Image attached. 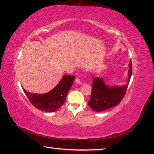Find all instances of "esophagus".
Wrapping results in <instances>:
<instances>
[{
    "mask_svg": "<svg viewBox=\"0 0 154 154\" xmlns=\"http://www.w3.org/2000/svg\"><path fill=\"white\" fill-rule=\"evenodd\" d=\"M75 83H77V84H81L82 83V82H81V79H80V78L79 77H77L76 79H75Z\"/></svg>",
    "mask_w": 154,
    "mask_h": 154,
    "instance_id": "obj_1",
    "label": "esophagus"
}]
</instances>
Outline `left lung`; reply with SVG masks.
<instances>
[{"mask_svg": "<svg viewBox=\"0 0 154 154\" xmlns=\"http://www.w3.org/2000/svg\"><path fill=\"white\" fill-rule=\"evenodd\" d=\"M132 69L133 67L131 61L128 72V83H129L131 77ZM128 85L122 87H109L106 85L102 78L95 77L92 80L91 96L88 104L96 112H102L117 106L123 100Z\"/></svg>", "mask_w": 154, "mask_h": 154, "instance_id": "1", "label": "left lung"}]
</instances>
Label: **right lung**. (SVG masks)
Segmentation results:
<instances>
[{
    "label": "right lung",
    "mask_w": 154,
    "mask_h": 154,
    "mask_svg": "<svg viewBox=\"0 0 154 154\" xmlns=\"http://www.w3.org/2000/svg\"><path fill=\"white\" fill-rule=\"evenodd\" d=\"M75 76L66 75L51 91L43 94H31L23 88V92L35 108L46 112H55L62 106L66 99L67 94L72 86Z\"/></svg>",
    "instance_id": "right-lung-1"
}]
</instances>
